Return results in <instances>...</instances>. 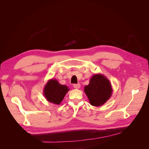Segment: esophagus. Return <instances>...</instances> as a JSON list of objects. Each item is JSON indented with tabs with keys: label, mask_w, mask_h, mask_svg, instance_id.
Returning <instances> with one entry per match:
<instances>
[{
	"label": "esophagus",
	"mask_w": 149,
	"mask_h": 149,
	"mask_svg": "<svg viewBox=\"0 0 149 149\" xmlns=\"http://www.w3.org/2000/svg\"><path fill=\"white\" fill-rule=\"evenodd\" d=\"M73 87L75 89H79L81 87V85H80V84H74L73 85Z\"/></svg>",
	"instance_id": "esophagus-1"
}]
</instances>
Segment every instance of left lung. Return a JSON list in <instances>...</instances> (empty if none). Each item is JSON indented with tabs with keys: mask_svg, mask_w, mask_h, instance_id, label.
I'll return each mask as SVG.
<instances>
[{
	"mask_svg": "<svg viewBox=\"0 0 149 149\" xmlns=\"http://www.w3.org/2000/svg\"><path fill=\"white\" fill-rule=\"evenodd\" d=\"M84 91L88 97L90 104L101 106L111 97V84L104 75L95 74L90 79L88 85L85 86Z\"/></svg>",
	"mask_w": 149,
	"mask_h": 149,
	"instance_id": "8db88e82",
	"label": "left lung"
}]
</instances>
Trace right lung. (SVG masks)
Masks as SVG:
<instances>
[{"label": "right lung", "mask_w": 149, "mask_h": 149, "mask_svg": "<svg viewBox=\"0 0 149 149\" xmlns=\"http://www.w3.org/2000/svg\"><path fill=\"white\" fill-rule=\"evenodd\" d=\"M69 90L67 86L60 84L57 79H51L45 86L43 93L48 102L59 105Z\"/></svg>", "instance_id": "1"}]
</instances>
